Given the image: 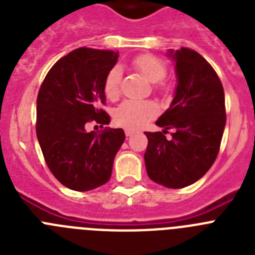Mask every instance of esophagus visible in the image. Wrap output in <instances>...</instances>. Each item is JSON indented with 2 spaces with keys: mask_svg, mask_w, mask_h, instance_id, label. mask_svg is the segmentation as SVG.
I'll return each instance as SVG.
<instances>
[{
  "mask_svg": "<svg viewBox=\"0 0 255 255\" xmlns=\"http://www.w3.org/2000/svg\"><path fill=\"white\" fill-rule=\"evenodd\" d=\"M125 134H126V136H130V135L134 134V130H131V129H126V130H125Z\"/></svg>",
  "mask_w": 255,
  "mask_h": 255,
  "instance_id": "34e87169",
  "label": "esophagus"
}]
</instances>
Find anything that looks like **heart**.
<instances>
[{
    "label": "heart",
    "instance_id": "b5f03b06",
    "mask_svg": "<svg viewBox=\"0 0 255 255\" xmlns=\"http://www.w3.org/2000/svg\"><path fill=\"white\" fill-rule=\"evenodd\" d=\"M136 69L141 73V75L147 79L148 82L159 83L166 76V66L159 58L152 55H141L134 58L132 61ZM121 71L120 67H114L108 71L105 79L106 97L108 100H115L120 92ZM157 106L149 101H125L115 110L114 119L117 125L128 128V129H139L143 125L152 120L157 115Z\"/></svg>",
    "mask_w": 255,
    "mask_h": 255
}]
</instances>
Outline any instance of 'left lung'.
Returning a JSON list of instances; mask_svg holds the SVG:
<instances>
[{
	"instance_id": "1",
	"label": "left lung",
	"mask_w": 255,
	"mask_h": 255,
	"mask_svg": "<svg viewBox=\"0 0 255 255\" xmlns=\"http://www.w3.org/2000/svg\"><path fill=\"white\" fill-rule=\"evenodd\" d=\"M177 84L170 107L155 121L162 131L145 132L144 153L150 180L180 189L203 177L215 162L225 125V93L217 74L193 49H168ZM173 128L171 139L164 134Z\"/></svg>"
}]
</instances>
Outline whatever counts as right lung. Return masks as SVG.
<instances>
[{
  "instance_id": "1",
  "label": "right lung",
  "mask_w": 255,
  "mask_h": 255,
  "mask_svg": "<svg viewBox=\"0 0 255 255\" xmlns=\"http://www.w3.org/2000/svg\"><path fill=\"white\" fill-rule=\"evenodd\" d=\"M119 52L78 48L58 60L47 74L37 98V138L47 166L71 190L88 191L110 180L123 129L87 131L91 121L108 125L102 110L108 71Z\"/></svg>"
}]
</instances>
